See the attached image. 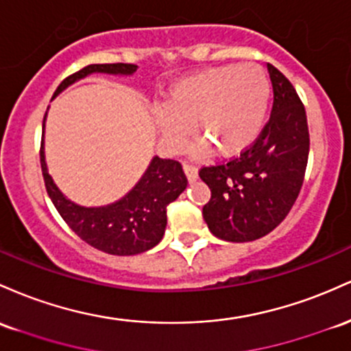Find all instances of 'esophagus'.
I'll list each match as a JSON object with an SVG mask.
<instances>
[{
	"label": "esophagus",
	"mask_w": 351,
	"mask_h": 351,
	"mask_svg": "<svg viewBox=\"0 0 351 351\" xmlns=\"http://www.w3.org/2000/svg\"><path fill=\"white\" fill-rule=\"evenodd\" d=\"M184 171H186V176H187L189 182H195L197 177H199V169H197V165L184 162Z\"/></svg>",
	"instance_id": "34e87169"
}]
</instances>
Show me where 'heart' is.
Wrapping results in <instances>:
<instances>
[{
	"label": "heart",
	"mask_w": 351,
	"mask_h": 351,
	"mask_svg": "<svg viewBox=\"0 0 351 351\" xmlns=\"http://www.w3.org/2000/svg\"><path fill=\"white\" fill-rule=\"evenodd\" d=\"M269 99L270 82L262 66H215L177 81L165 96V108L156 109V124L165 143L179 149L194 121L195 131L217 154L235 156L261 134Z\"/></svg>",
	"instance_id": "obj_1"
}]
</instances>
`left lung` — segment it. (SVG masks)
<instances>
[{
	"label": "left lung",
	"mask_w": 351,
	"mask_h": 351,
	"mask_svg": "<svg viewBox=\"0 0 351 351\" xmlns=\"http://www.w3.org/2000/svg\"><path fill=\"white\" fill-rule=\"evenodd\" d=\"M267 69L274 106L262 132L240 156L199 171L212 192L202 208L204 220L227 242H252L274 230L300 194L308 162L303 102L280 71L271 64Z\"/></svg>",
	"instance_id": "obj_1"
}]
</instances>
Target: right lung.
I'll return each instance as SVG.
<instances>
[{"mask_svg": "<svg viewBox=\"0 0 351 351\" xmlns=\"http://www.w3.org/2000/svg\"><path fill=\"white\" fill-rule=\"evenodd\" d=\"M136 69V64L125 62L89 64L66 77L58 86L54 96L88 74H132ZM39 160L46 191L62 220L86 243L111 255H136L156 247L164 237L167 226V206L187 187V177L179 160L160 159L156 156L143 179L119 202L96 208L81 207L66 199L51 179L43 143L39 149Z\"/></svg>", "mask_w": 351, "mask_h": 351, "instance_id": "1", "label": "right lung"}]
</instances>
